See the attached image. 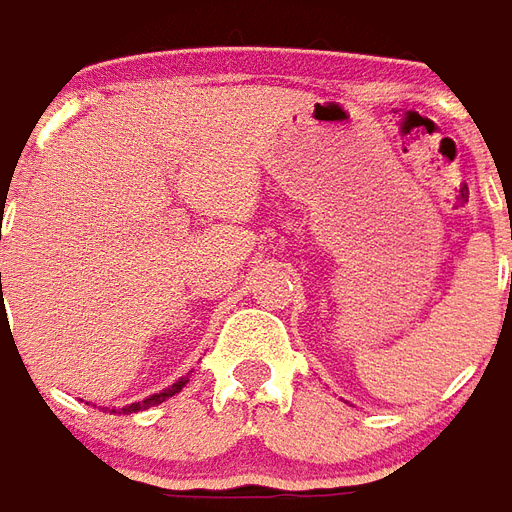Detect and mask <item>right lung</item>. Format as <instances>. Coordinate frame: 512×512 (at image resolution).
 I'll return each mask as SVG.
<instances>
[{"mask_svg": "<svg viewBox=\"0 0 512 512\" xmlns=\"http://www.w3.org/2000/svg\"><path fill=\"white\" fill-rule=\"evenodd\" d=\"M187 380H190V375H184V378H179L173 386H168V389H162L159 394H151V397H146V400L140 402H132V405H123V408H112V413H137V411H146V408H151V405H159V402H165L168 397H173V394H179L184 386H187Z\"/></svg>", "mask_w": 512, "mask_h": 512, "instance_id": "right-lung-1", "label": "right lung"}]
</instances>
